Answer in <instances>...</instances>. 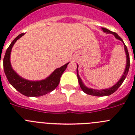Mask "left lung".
<instances>
[{"mask_svg": "<svg viewBox=\"0 0 135 135\" xmlns=\"http://www.w3.org/2000/svg\"><path fill=\"white\" fill-rule=\"evenodd\" d=\"M102 30L104 32L107 33V34H112L115 36V38L118 40H120V41H122L123 42L124 44V50H125V53H126V68H125L124 71V74L122 76L121 78L118 81L116 84H114V86H112V87L109 88V89H101V90H97V89H90V88H89V87L86 86L84 84V83L82 82V79L80 77L79 74H78V65H77V69H76V71H77V77H78V82H79L80 86L82 89V90L85 93L88 94V95H93V96H97V97H103V96H109V95H112L114 93V92L118 90L119 87L122 85V84L123 83L124 80L126 78V76L128 74V70H129V68H130V57H129V54H128V49H127V47L125 45V44L124 43L123 40L119 36L118 34L115 33V32H111L110 30H109L106 29L105 27H102L101 28Z\"/></svg>", "mask_w": 135, "mask_h": 135, "instance_id": "left-lung-1", "label": "left lung"}]
</instances>
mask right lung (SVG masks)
Returning a JSON list of instances; mask_svg holds the SVG:
<instances>
[{"instance_id":"right-lung-1","label":"right lung","mask_w":135,"mask_h":135,"mask_svg":"<svg viewBox=\"0 0 135 135\" xmlns=\"http://www.w3.org/2000/svg\"><path fill=\"white\" fill-rule=\"evenodd\" d=\"M23 35L24 33L17 36L7 49L3 59L4 74L9 83L22 95L27 97L42 96L55 89L59 84L61 76L63 74L64 71L66 70L67 65H68L69 63H67L63 66L55 70L49 76L42 80L32 81L21 77L12 68L10 57L11 52L14 44Z\"/></svg>"}]
</instances>
